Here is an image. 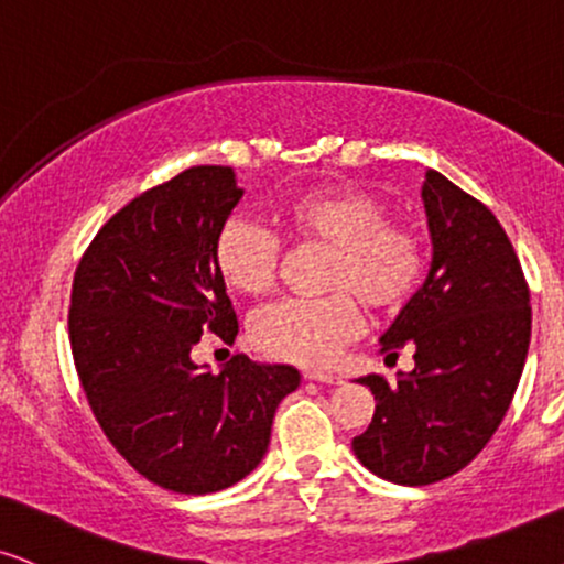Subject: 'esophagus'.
I'll return each instance as SVG.
<instances>
[{
    "instance_id": "esophagus-1",
    "label": "esophagus",
    "mask_w": 564,
    "mask_h": 564,
    "mask_svg": "<svg viewBox=\"0 0 564 564\" xmlns=\"http://www.w3.org/2000/svg\"><path fill=\"white\" fill-rule=\"evenodd\" d=\"M303 379L318 381V384H329V387L343 384V377H337V373H332V371H316V368H308V371H303Z\"/></svg>"
}]
</instances>
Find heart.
Returning a JSON list of instances; mask_svg holds the SVG:
<instances>
[{"label": "heart", "mask_w": 564, "mask_h": 564, "mask_svg": "<svg viewBox=\"0 0 564 564\" xmlns=\"http://www.w3.org/2000/svg\"><path fill=\"white\" fill-rule=\"evenodd\" d=\"M280 219L297 250L324 253L314 301L267 305L250 322V345L288 364H329L358 337L360 305L377 314L400 311L419 293L429 269L426 242L392 219L384 200L352 185H322L295 193ZM282 240L248 217H229L214 240V267L235 293L261 297L280 282Z\"/></svg>", "instance_id": "obj_1"}]
</instances>
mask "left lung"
Listing matches in <instances>:
<instances>
[{
    "label": "left lung",
    "instance_id": "1",
    "mask_svg": "<svg viewBox=\"0 0 564 564\" xmlns=\"http://www.w3.org/2000/svg\"><path fill=\"white\" fill-rule=\"evenodd\" d=\"M423 204L434 261L381 337V352L413 350L398 384L358 379L377 410L352 440L371 474L426 486L463 470L502 423L531 343V303L518 253L481 200L429 170Z\"/></svg>",
    "mask_w": 564,
    "mask_h": 564
}]
</instances>
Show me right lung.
<instances>
[{
	"label": "right lung",
	"instance_id": "right-lung-1",
	"mask_svg": "<svg viewBox=\"0 0 564 564\" xmlns=\"http://www.w3.org/2000/svg\"><path fill=\"white\" fill-rule=\"evenodd\" d=\"M240 198L232 166H191L122 206L75 269L67 326L88 405L124 460L177 495L246 478L301 384L293 366L191 360L204 335H238L214 240Z\"/></svg>",
	"mask_w": 564,
	"mask_h": 564
}]
</instances>
